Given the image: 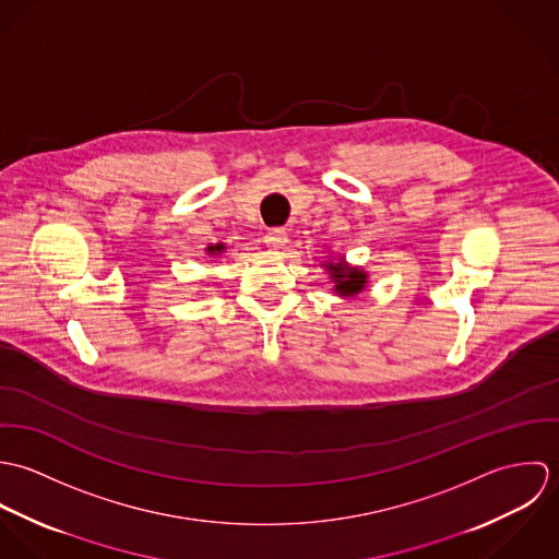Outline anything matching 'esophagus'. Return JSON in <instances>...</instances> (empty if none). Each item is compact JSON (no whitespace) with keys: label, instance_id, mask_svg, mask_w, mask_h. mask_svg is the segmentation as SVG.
<instances>
[{"label":"esophagus","instance_id":"obj_1","mask_svg":"<svg viewBox=\"0 0 559 559\" xmlns=\"http://www.w3.org/2000/svg\"><path fill=\"white\" fill-rule=\"evenodd\" d=\"M264 242H266V247H271V249H284V245L288 242V233H286L284 228H271Z\"/></svg>","mask_w":559,"mask_h":559}]
</instances>
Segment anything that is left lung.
<instances>
[{
    "mask_svg": "<svg viewBox=\"0 0 559 559\" xmlns=\"http://www.w3.org/2000/svg\"><path fill=\"white\" fill-rule=\"evenodd\" d=\"M324 269L329 271V277L333 282V293L340 297H355L368 284V273L359 266L346 264L344 258L324 262Z\"/></svg>",
    "mask_w": 559,
    "mask_h": 559,
    "instance_id": "8db88e82",
    "label": "left lung"
}]
</instances>
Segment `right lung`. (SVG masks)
<instances>
[{
	"label": "right lung",
	"instance_id": "1",
	"mask_svg": "<svg viewBox=\"0 0 559 559\" xmlns=\"http://www.w3.org/2000/svg\"><path fill=\"white\" fill-rule=\"evenodd\" d=\"M224 249H226V245H224V242H217V245H209V247H206V251H209L211 255H215V253H222Z\"/></svg>",
	"mask_w": 559,
	"mask_h": 559
}]
</instances>
